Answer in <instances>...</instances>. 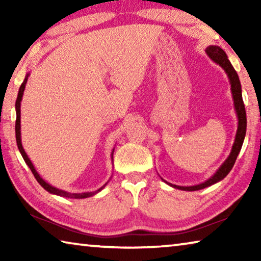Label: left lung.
Listing matches in <instances>:
<instances>
[{"mask_svg": "<svg viewBox=\"0 0 261 261\" xmlns=\"http://www.w3.org/2000/svg\"><path fill=\"white\" fill-rule=\"evenodd\" d=\"M205 51L206 54L208 55L210 59L213 61L214 63L219 64L220 67L224 70V72L227 73L229 82H230L233 107H235V112L237 115L238 125H237V131L235 136V141H233L232 144L230 154H229V156L226 159V161L220 166L219 169L215 171L214 175H212L211 177L207 180H205L204 183L191 185V187H179V185L168 183L165 179H162L163 182H166L168 185H170V187L178 190H183V191H197V190L205 189L207 187H211V185L220 182V180H222L224 177H226V176L230 173L233 165H235V161L238 156V154L241 152L243 141H244L245 134H246V113H245L244 102H243V98H242L241 82H240V78H238L237 72L235 71V69H233V67L231 65L230 61L228 60V56L222 48H220L219 46H208L206 48Z\"/></svg>", "mask_w": 261, "mask_h": 261, "instance_id": "obj_1", "label": "left lung"}]
</instances>
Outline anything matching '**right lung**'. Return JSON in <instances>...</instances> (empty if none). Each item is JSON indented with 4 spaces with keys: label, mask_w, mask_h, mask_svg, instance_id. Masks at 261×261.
I'll return each instance as SVG.
<instances>
[{
    "label": "right lung",
    "mask_w": 261,
    "mask_h": 261,
    "mask_svg": "<svg viewBox=\"0 0 261 261\" xmlns=\"http://www.w3.org/2000/svg\"><path fill=\"white\" fill-rule=\"evenodd\" d=\"M30 76V73L26 74V77L24 79L23 84H21L20 87H19V92H18V95H17V100H16V141H17V146H18V149L19 152L21 154V156H23L24 161L26 162V165H28L30 167L31 171H32L35 179L38 180V183L41 185V187L46 190V191H48L51 194H56V196H60V197H64V198H71V199H84V198H88V197H92L94 196V194H96L98 192H100L101 190H102L106 185H107V183H106L105 185H102L100 189L95 190V191H92V192H81V193H72V192H68V191H64V190H61V189H57L55 187H53V185H50L49 183H47L45 179H43L40 175H39V173L37 170H35V168L33 166L32 161L30 160V158L28 156V154H26V152L24 151V147L23 145H21V137H20V102H21V99H23V94H24V90H25V85L26 83H28V78ZM113 154H114V149L112 152V161H113Z\"/></svg>",
    "instance_id": "obj_1"
}]
</instances>
